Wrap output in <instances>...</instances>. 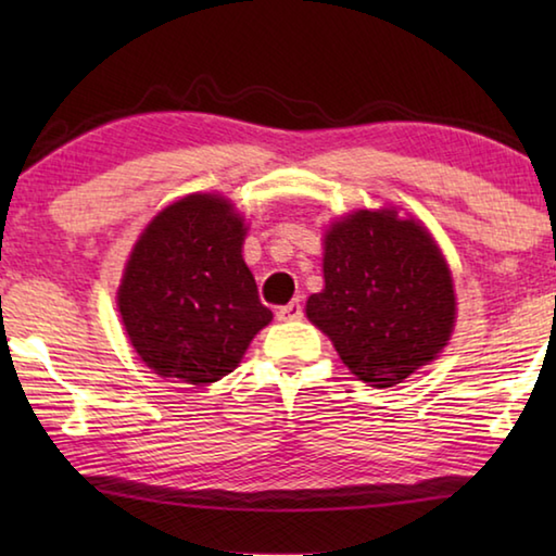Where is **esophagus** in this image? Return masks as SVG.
I'll return each instance as SVG.
<instances>
[{
  "mask_svg": "<svg viewBox=\"0 0 556 556\" xmlns=\"http://www.w3.org/2000/svg\"><path fill=\"white\" fill-rule=\"evenodd\" d=\"M304 316V306H301V299H291L289 304L277 308L279 321H296V318Z\"/></svg>",
  "mask_w": 556,
  "mask_h": 556,
  "instance_id": "34e87169",
  "label": "esophagus"
}]
</instances>
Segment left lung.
Wrapping results in <instances>:
<instances>
[{
  "label": "left lung",
  "mask_w": 556,
  "mask_h": 556,
  "mask_svg": "<svg viewBox=\"0 0 556 556\" xmlns=\"http://www.w3.org/2000/svg\"><path fill=\"white\" fill-rule=\"evenodd\" d=\"M326 287L306 316L372 388H392L446 345L456 318L446 260L427 228L397 211H357L331 225Z\"/></svg>",
  "instance_id": "left-lung-1"
}]
</instances>
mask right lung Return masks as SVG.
I'll list each match as a JSON object with an SVG mask.
<instances>
[{"instance_id": "obj_1", "label": "right lung", "mask_w": 556, "mask_h": 556, "mask_svg": "<svg viewBox=\"0 0 556 556\" xmlns=\"http://www.w3.org/2000/svg\"><path fill=\"white\" fill-rule=\"evenodd\" d=\"M242 240L240 215L211 193L172 203L137 240L117 306L131 345L156 375L195 388L218 382L271 321Z\"/></svg>"}]
</instances>
